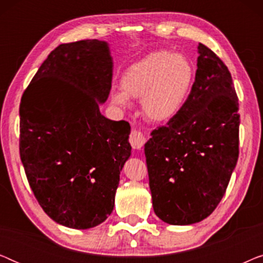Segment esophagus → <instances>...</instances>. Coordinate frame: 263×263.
<instances>
[{
	"mask_svg": "<svg viewBox=\"0 0 263 263\" xmlns=\"http://www.w3.org/2000/svg\"><path fill=\"white\" fill-rule=\"evenodd\" d=\"M129 142H130L133 148L140 149L143 145H145L146 139L139 130H136V129H132L130 135H129Z\"/></svg>",
	"mask_w": 263,
	"mask_h": 263,
	"instance_id": "34e87169",
	"label": "esophagus"
}]
</instances>
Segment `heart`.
<instances>
[{"label": "heart", "instance_id": "1", "mask_svg": "<svg viewBox=\"0 0 263 263\" xmlns=\"http://www.w3.org/2000/svg\"><path fill=\"white\" fill-rule=\"evenodd\" d=\"M196 69L182 53L158 50L133 63L121 80L123 91L111 95L114 104L127 107L129 97L141 98L145 116L165 122L183 110L195 85Z\"/></svg>", "mask_w": 263, "mask_h": 263}]
</instances>
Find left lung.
I'll list each match as a JSON object with an SVG mask.
<instances>
[{
  "label": "left lung",
  "instance_id": "1",
  "mask_svg": "<svg viewBox=\"0 0 263 263\" xmlns=\"http://www.w3.org/2000/svg\"><path fill=\"white\" fill-rule=\"evenodd\" d=\"M185 106L145 145L153 210L171 225L195 224L220 202L238 159V98L225 63L199 44Z\"/></svg>",
  "mask_w": 263,
  "mask_h": 263
}]
</instances>
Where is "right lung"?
Returning <instances> with one entry per match:
<instances>
[{
  "label": "right lung",
  "instance_id": "obj_1",
  "mask_svg": "<svg viewBox=\"0 0 263 263\" xmlns=\"http://www.w3.org/2000/svg\"><path fill=\"white\" fill-rule=\"evenodd\" d=\"M112 69L106 42L61 44L21 97L19 149L27 181L43 211L70 229L105 220L130 157V125L99 111Z\"/></svg>",
  "mask_w": 263,
  "mask_h": 263
}]
</instances>
